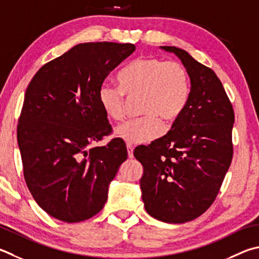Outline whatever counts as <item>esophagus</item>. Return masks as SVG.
Returning a JSON list of instances; mask_svg holds the SVG:
<instances>
[{
  "label": "esophagus",
  "mask_w": 259,
  "mask_h": 259,
  "mask_svg": "<svg viewBox=\"0 0 259 259\" xmlns=\"http://www.w3.org/2000/svg\"><path fill=\"white\" fill-rule=\"evenodd\" d=\"M126 150H128L129 158H134V147L130 145H126Z\"/></svg>",
  "instance_id": "obj_1"
}]
</instances>
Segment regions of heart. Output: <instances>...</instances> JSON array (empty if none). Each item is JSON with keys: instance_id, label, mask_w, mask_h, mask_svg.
I'll use <instances>...</instances> for the list:
<instances>
[{"instance_id": "heart-1", "label": "heart", "mask_w": 259, "mask_h": 259, "mask_svg": "<svg viewBox=\"0 0 259 259\" xmlns=\"http://www.w3.org/2000/svg\"><path fill=\"white\" fill-rule=\"evenodd\" d=\"M120 88L103 83L98 102L110 120L125 117L126 100L139 98L137 120L126 122L115 135L129 145L148 144L162 134V123L171 126L180 119L189 102L190 80L181 63L166 62L156 56L131 61L117 73Z\"/></svg>"}]
</instances>
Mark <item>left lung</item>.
Listing matches in <instances>:
<instances>
[{
  "instance_id": "obj_1",
  "label": "left lung",
  "mask_w": 259,
  "mask_h": 259,
  "mask_svg": "<svg viewBox=\"0 0 259 259\" xmlns=\"http://www.w3.org/2000/svg\"><path fill=\"white\" fill-rule=\"evenodd\" d=\"M190 78L185 112L171 130L134 155L143 164L142 198L147 213L166 223H185L208 209L218 196L233 155L234 112L213 70L175 46Z\"/></svg>"
}]
</instances>
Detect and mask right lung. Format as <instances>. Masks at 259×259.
I'll use <instances>...</instances> for the list:
<instances>
[{
    "instance_id": "obj_1",
    "label": "right lung",
    "mask_w": 259,
    "mask_h": 259,
    "mask_svg": "<svg viewBox=\"0 0 259 259\" xmlns=\"http://www.w3.org/2000/svg\"><path fill=\"white\" fill-rule=\"evenodd\" d=\"M135 50L128 43L78 44L28 84L17 130L23 177L36 203L55 219L76 223L96 215L128 157L120 138L92 145L112 131L100 87Z\"/></svg>"
}]
</instances>
